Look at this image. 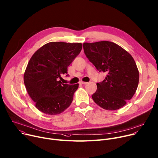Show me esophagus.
<instances>
[{
  "mask_svg": "<svg viewBox=\"0 0 158 158\" xmlns=\"http://www.w3.org/2000/svg\"><path fill=\"white\" fill-rule=\"evenodd\" d=\"M80 84H83V85H85V84H87V82H85V81H81L80 82Z\"/></svg>",
  "mask_w": 158,
  "mask_h": 158,
  "instance_id": "34e87169",
  "label": "esophagus"
}]
</instances>
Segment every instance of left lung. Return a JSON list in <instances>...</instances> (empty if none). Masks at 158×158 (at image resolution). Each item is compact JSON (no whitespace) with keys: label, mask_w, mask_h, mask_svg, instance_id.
I'll return each instance as SVG.
<instances>
[{"label":"left lung","mask_w":158,"mask_h":158,"mask_svg":"<svg viewBox=\"0 0 158 158\" xmlns=\"http://www.w3.org/2000/svg\"><path fill=\"white\" fill-rule=\"evenodd\" d=\"M84 52L98 71L106 72L103 81L97 83L94 101L104 110H117L135 94L139 72L132 56L118 44L109 41L83 43Z\"/></svg>","instance_id":"left-lung-1"}]
</instances>
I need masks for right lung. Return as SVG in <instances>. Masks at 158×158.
Masks as SVG:
<instances>
[{
	"mask_svg": "<svg viewBox=\"0 0 158 158\" xmlns=\"http://www.w3.org/2000/svg\"><path fill=\"white\" fill-rule=\"evenodd\" d=\"M81 43L51 42L41 47L30 59L24 73L28 94L38 110L48 115L63 113L71 105L79 84L59 80L80 54Z\"/></svg>",
	"mask_w": 158,
	"mask_h": 158,
	"instance_id": "right-lung-1",
	"label": "right lung"
}]
</instances>
